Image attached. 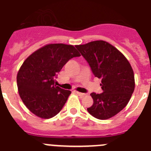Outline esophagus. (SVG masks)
Here are the masks:
<instances>
[{"label":"esophagus","instance_id":"34e87169","mask_svg":"<svg viewBox=\"0 0 151 151\" xmlns=\"http://www.w3.org/2000/svg\"><path fill=\"white\" fill-rule=\"evenodd\" d=\"M75 93H77V94H78L80 97H83V96H85V95H86L85 93H84L78 92V91H75Z\"/></svg>","mask_w":151,"mask_h":151}]
</instances>
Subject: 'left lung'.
I'll use <instances>...</instances> for the list:
<instances>
[{"instance_id": "left-lung-1", "label": "left lung", "mask_w": 151, "mask_h": 151, "mask_svg": "<svg viewBox=\"0 0 151 151\" xmlns=\"http://www.w3.org/2000/svg\"><path fill=\"white\" fill-rule=\"evenodd\" d=\"M76 48L87 60L94 76L101 79L103 93H91L93 103L87 110L99 120L116 115L129 103L135 89L130 63L117 48L103 40Z\"/></svg>"}]
</instances>
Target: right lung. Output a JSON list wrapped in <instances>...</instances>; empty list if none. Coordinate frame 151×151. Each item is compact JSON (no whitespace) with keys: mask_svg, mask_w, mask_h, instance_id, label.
Segmentation results:
<instances>
[{"mask_svg":"<svg viewBox=\"0 0 151 151\" xmlns=\"http://www.w3.org/2000/svg\"><path fill=\"white\" fill-rule=\"evenodd\" d=\"M81 56L73 45L48 44L31 54L17 75L19 93L35 115L48 119L58 114L71 91L56 86L55 78L73 58Z\"/></svg>","mask_w":151,"mask_h":151,"instance_id":"obj_1","label":"right lung"}]
</instances>
